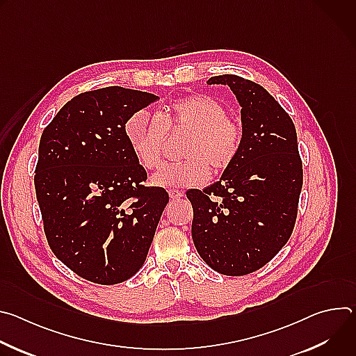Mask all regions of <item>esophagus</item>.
I'll return each mask as SVG.
<instances>
[{
	"instance_id": "obj_1",
	"label": "esophagus",
	"mask_w": 356,
	"mask_h": 356,
	"mask_svg": "<svg viewBox=\"0 0 356 356\" xmlns=\"http://www.w3.org/2000/svg\"><path fill=\"white\" fill-rule=\"evenodd\" d=\"M169 197H170V200H179V198L183 197V193L176 190V188H170L169 190Z\"/></svg>"
}]
</instances>
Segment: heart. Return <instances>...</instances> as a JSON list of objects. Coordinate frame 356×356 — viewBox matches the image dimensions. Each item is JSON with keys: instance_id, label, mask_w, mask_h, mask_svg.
I'll list each match as a JSON object with an SVG mask.
<instances>
[{"instance_id": "1", "label": "heart", "mask_w": 356, "mask_h": 356, "mask_svg": "<svg viewBox=\"0 0 356 356\" xmlns=\"http://www.w3.org/2000/svg\"><path fill=\"white\" fill-rule=\"evenodd\" d=\"M190 131L181 162L163 165L152 183L159 187L186 188L206 183L211 169H228L242 146V128L228 118V110L210 95L194 94L175 99L159 117L145 110L125 122V135L139 165L155 169L161 161L168 132Z\"/></svg>"}]
</instances>
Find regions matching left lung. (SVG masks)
Returning a JSON list of instances; mask_svg holds the SVG:
<instances>
[{
    "label": "left lung",
    "instance_id": "8db88e82",
    "mask_svg": "<svg viewBox=\"0 0 356 356\" xmlns=\"http://www.w3.org/2000/svg\"><path fill=\"white\" fill-rule=\"evenodd\" d=\"M207 83L235 94L242 146L220 181L186 193L193 206L191 236L211 269L242 276L272 261L293 232L302 187L297 134L289 114L258 83L235 74Z\"/></svg>",
    "mask_w": 356,
    "mask_h": 356
}]
</instances>
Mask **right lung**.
Instances as JSON below:
<instances>
[{"label":"right lung","mask_w":356,"mask_h":356,"mask_svg":"<svg viewBox=\"0 0 356 356\" xmlns=\"http://www.w3.org/2000/svg\"><path fill=\"white\" fill-rule=\"evenodd\" d=\"M159 97L111 86L66 103L39 142L35 191L50 249L70 270L117 284L143 265L169 194L146 187L125 122Z\"/></svg>","instance_id":"add662e5"}]
</instances>
